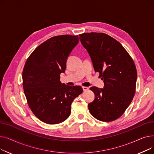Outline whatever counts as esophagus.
<instances>
[{"mask_svg": "<svg viewBox=\"0 0 154 154\" xmlns=\"http://www.w3.org/2000/svg\"><path fill=\"white\" fill-rule=\"evenodd\" d=\"M82 88H83V91H84V92H85V91H87L88 90V87H87L84 86V87H82Z\"/></svg>", "mask_w": 154, "mask_h": 154, "instance_id": "34e87169", "label": "esophagus"}]
</instances>
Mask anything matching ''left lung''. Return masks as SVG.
<instances>
[{
    "label": "left lung",
    "mask_w": 154,
    "mask_h": 154,
    "mask_svg": "<svg viewBox=\"0 0 154 154\" xmlns=\"http://www.w3.org/2000/svg\"><path fill=\"white\" fill-rule=\"evenodd\" d=\"M79 37L104 82L103 88H90L95 99L88 104V110L99 120L114 121L122 116L135 95L137 74L134 62L120 43L106 34L91 32Z\"/></svg>",
    "instance_id": "left-lung-1"
}]
</instances>
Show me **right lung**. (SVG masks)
<instances>
[{"instance_id": "right-lung-1", "label": "right lung", "mask_w": 154, "mask_h": 154, "mask_svg": "<svg viewBox=\"0 0 154 154\" xmlns=\"http://www.w3.org/2000/svg\"><path fill=\"white\" fill-rule=\"evenodd\" d=\"M78 35H62L38 45L28 57L22 72V85L29 108L47 124H57L70 116L71 104L83 92L80 86L60 81L68 55L79 42Z\"/></svg>"}]
</instances>
